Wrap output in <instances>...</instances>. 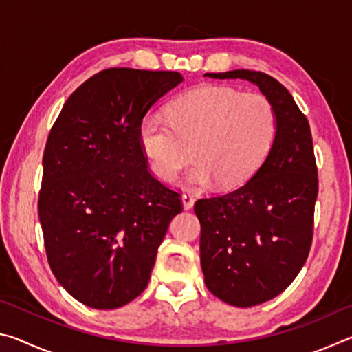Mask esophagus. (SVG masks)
I'll use <instances>...</instances> for the list:
<instances>
[{
	"label": "esophagus",
	"mask_w": 352,
	"mask_h": 352,
	"mask_svg": "<svg viewBox=\"0 0 352 352\" xmlns=\"http://www.w3.org/2000/svg\"><path fill=\"white\" fill-rule=\"evenodd\" d=\"M182 201H183V208L184 210H190L194 206V195L189 192H184L182 195Z\"/></svg>",
	"instance_id": "1"
}]
</instances>
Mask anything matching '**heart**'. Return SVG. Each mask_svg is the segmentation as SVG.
Returning <instances> with one entry per match:
<instances>
[{"label": "heart", "instance_id": "1", "mask_svg": "<svg viewBox=\"0 0 352 352\" xmlns=\"http://www.w3.org/2000/svg\"><path fill=\"white\" fill-rule=\"evenodd\" d=\"M276 113L259 93L226 85H201L169 105V119L148 115L140 124V146L155 175L175 180L189 158V182L222 189L245 183L269 153L276 135Z\"/></svg>", "mask_w": 352, "mask_h": 352}]
</instances>
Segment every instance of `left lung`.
Masks as SVG:
<instances>
[{
	"label": "left lung",
	"instance_id": "obj_1",
	"mask_svg": "<svg viewBox=\"0 0 352 352\" xmlns=\"http://www.w3.org/2000/svg\"><path fill=\"white\" fill-rule=\"evenodd\" d=\"M205 76L254 83L276 113L275 140L253 177L228 194L194 205L208 290L228 305L252 307L287 289L311 252L318 195L312 133L275 77L250 69Z\"/></svg>",
	"mask_w": 352,
	"mask_h": 352
}]
</instances>
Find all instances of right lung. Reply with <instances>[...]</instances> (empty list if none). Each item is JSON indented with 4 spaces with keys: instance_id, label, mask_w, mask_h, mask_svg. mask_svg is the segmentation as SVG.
Masks as SVG:
<instances>
[{
    "instance_id": "obj_1",
    "label": "right lung",
    "mask_w": 352,
    "mask_h": 352,
    "mask_svg": "<svg viewBox=\"0 0 352 352\" xmlns=\"http://www.w3.org/2000/svg\"><path fill=\"white\" fill-rule=\"evenodd\" d=\"M180 82L177 71H100L71 94L47 136L38 194L46 258L83 305L116 309L141 295L183 210L180 194L148 170L138 135Z\"/></svg>"
}]
</instances>
